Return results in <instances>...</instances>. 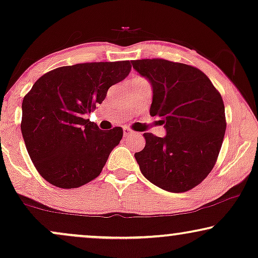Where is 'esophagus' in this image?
Returning <instances> with one entry per match:
<instances>
[{"label": "esophagus", "mask_w": 258, "mask_h": 258, "mask_svg": "<svg viewBox=\"0 0 258 258\" xmlns=\"http://www.w3.org/2000/svg\"><path fill=\"white\" fill-rule=\"evenodd\" d=\"M134 134V132L132 129H129V128H123V135L124 136H129V135H133Z\"/></svg>", "instance_id": "1"}]
</instances>
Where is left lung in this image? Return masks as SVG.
<instances>
[{
  "label": "left lung",
  "mask_w": 258,
  "mask_h": 258,
  "mask_svg": "<svg viewBox=\"0 0 258 258\" xmlns=\"http://www.w3.org/2000/svg\"><path fill=\"white\" fill-rule=\"evenodd\" d=\"M153 87L151 116H160L164 137L144 133L146 147L135 154L148 181L170 192L199 185L213 170L224 139L221 94L200 69L162 58L133 61Z\"/></svg>",
  "instance_id": "1"
}]
</instances>
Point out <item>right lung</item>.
<instances>
[{
  "label": "right lung",
  "mask_w": 258,
  "mask_h": 258,
  "mask_svg": "<svg viewBox=\"0 0 258 258\" xmlns=\"http://www.w3.org/2000/svg\"><path fill=\"white\" fill-rule=\"evenodd\" d=\"M130 70L129 61L80 63L59 67L35 82L23 98L21 130L28 154L45 181L73 189L101 174L123 130H101L86 115Z\"/></svg>",
  "instance_id": "right-lung-1"
}]
</instances>
